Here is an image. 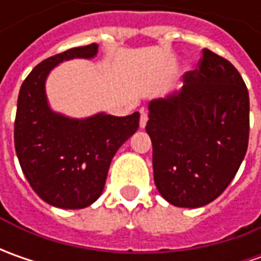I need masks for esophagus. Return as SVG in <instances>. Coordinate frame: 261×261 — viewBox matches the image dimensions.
Here are the masks:
<instances>
[{"mask_svg":"<svg viewBox=\"0 0 261 261\" xmlns=\"http://www.w3.org/2000/svg\"><path fill=\"white\" fill-rule=\"evenodd\" d=\"M146 122H148V113L142 110V112H141V119H139V126L144 129L146 126Z\"/></svg>","mask_w":261,"mask_h":261,"instance_id":"1","label":"esophagus"}]
</instances>
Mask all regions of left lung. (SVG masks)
Wrapping results in <instances>:
<instances>
[{"mask_svg":"<svg viewBox=\"0 0 261 261\" xmlns=\"http://www.w3.org/2000/svg\"><path fill=\"white\" fill-rule=\"evenodd\" d=\"M183 88L149 103L154 181L178 207H200L225 190L248 146L250 100L243 76L225 58L202 50Z\"/></svg>","mask_w":261,"mask_h":261,"instance_id":"left-lung-1","label":"left lung"}]
</instances>
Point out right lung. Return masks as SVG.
<instances>
[{"mask_svg":"<svg viewBox=\"0 0 261 261\" xmlns=\"http://www.w3.org/2000/svg\"><path fill=\"white\" fill-rule=\"evenodd\" d=\"M98 45L72 47L42 61L27 75L17 100L14 145L27 181L49 205L83 209L100 197L116 151L139 127V113H98L69 119L47 105L45 81L62 61L94 58Z\"/></svg>","mask_w":261,"mask_h":261,"instance_id":"1","label":"right lung"}]
</instances>
